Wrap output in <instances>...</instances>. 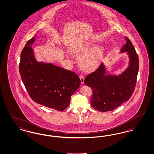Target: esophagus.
I'll list each match as a JSON object with an SVG mask.
<instances>
[{
  "label": "esophagus",
  "mask_w": 154,
  "mask_h": 154,
  "mask_svg": "<svg viewBox=\"0 0 154 154\" xmlns=\"http://www.w3.org/2000/svg\"><path fill=\"white\" fill-rule=\"evenodd\" d=\"M80 79L81 82V84H84V75H80Z\"/></svg>",
  "instance_id": "34e87169"
}]
</instances>
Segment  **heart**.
Instances as JSON below:
<instances>
[{
	"instance_id": "b5f03b06",
	"label": "heart",
	"mask_w": 154,
	"mask_h": 154,
	"mask_svg": "<svg viewBox=\"0 0 154 154\" xmlns=\"http://www.w3.org/2000/svg\"><path fill=\"white\" fill-rule=\"evenodd\" d=\"M72 53L79 57L80 67L86 72L96 70L100 65L103 57V52L101 48L93 45H86L75 48Z\"/></svg>"
}]
</instances>
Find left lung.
Returning a JSON list of instances; mask_svg holds the SVG:
<instances>
[{
	"instance_id": "1",
	"label": "left lung",
	"mask_w": 154,
	"mask_h": 154,
	"mask_svg": "<svg viewBox=\"0 0 154 154\" xmlns=\"http://www.w3.org/2000/svg\"><path fill=\"white\" fill-rule=\"evenodd\" d=\"M125 40L126 43L121 51H128L130 61L129 67L123 74L119 76L106 75L105 66L102 63L84 80L85 85L93 91L91 105L98 111L113 110L128 101L135 90L139 70V58L130 40L125 37Z\"/></svg>"
}]
</instances>
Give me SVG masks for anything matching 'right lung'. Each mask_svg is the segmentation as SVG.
Listing matches in <instances>:
<instances>
[{
  "mask_svg": "<svg viewBox=\"0 0 154 154\" xmlns=\"http://www.w3.org/2000/svg\"><path fill=\"white\" fill-rule=\"evenodd\" d=\"M34 41V37L29 40L21 51L19 63L21 80L33 101L63 111L80 86V78L74 72L53 64L37 63L30 46Z\"/></svg>",
  "mask_w": 154,
  "mask_h": 154,
  "instance_id": "right-lung-1",
  "label": "right lung"
}]
</instances>
